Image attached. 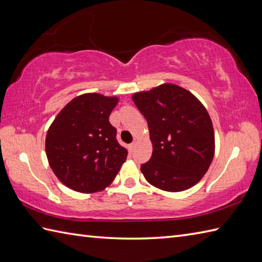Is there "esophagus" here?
<instances>
[{"instance_id":"1","label":"esophagus","mask_w":262,"mask_h":262,"mask_svg":"<svg viewBox=\"0 0 262 262\" xmlns=\"http://www.w3.org/2000/svg\"><path fill=\"white\" fill-rule=\"evenodd\" d=\"M135 146H136V142H134V143H132V144H130V145H129V147H130V149H132V151H133V149H134V148H135Z\"/></svg>"}]
</instances>
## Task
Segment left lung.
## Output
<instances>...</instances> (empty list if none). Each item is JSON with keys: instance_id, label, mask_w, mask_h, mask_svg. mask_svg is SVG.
I'll use <instances>...</instances> for the list:
<instances>
[{"instance_id": "1", "label": "left lung", "mask_w": 262, "mask_h": 262, "mask_svg": "<svg viewBox=\"0 0 262 262\" xmlns=\"http://www.w3.org/2000/svg\"><path fill=\"white\" fill-rule=\"evenodd\" d=\"M132 98L145 117L153 145L151 159L141 165L147 182L170 192L198 183L215 153L214 128L204 104L172 83L136 92Z\"/></svg>"}]
</instances>
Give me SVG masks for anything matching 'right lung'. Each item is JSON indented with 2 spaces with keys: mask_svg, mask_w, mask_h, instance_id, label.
<instances>
[{
  "mask_svg": "<svg viewBox=\"0 0 262 262\" xmlns=\"http://www.w3.org/2000/svg\"><path fill=\"white\" fill-rule=\"evenodd\" d=\"M117 97L84 93L59 111L46 136V155L58 180L72 190L91 193L114 181L127 159L109 116Z\"/></svg>",
  "mask_w": 262,
  "mask_h": 262,
  "instance_id": "obj_1",
  "label": "right lung"
}]
</instances>
